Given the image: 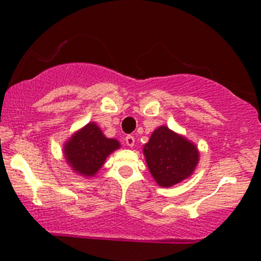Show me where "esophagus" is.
I'll use <instances>...</instances> for the list:
<instances>
[{"label":"esophagus","mask_w":261,"mask_h":261,"mask_svg":"<svg viewBox=\"0 0 261 261\" xmlns=\"http://www.w3.org/2000/svg\"><path fill=\"white\" fill-rule=\"evenodd\" d=\"M125 142H126V145L128 146V147H133V146L135 145V137L133 136V135H127L126 139H125Z\"/></svg>","instance_id":"obj_1"}]
</instances>
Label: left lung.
Listing matches in <instances>:
<instances>
[{
  "mask_svg": "<svg viewBox=\"0 0 261 261\" xmlns=\"http://www.w3.org/2000/svg\"><path fill=\"white\" fill-rule=\"evenodd\" d=\"M143 154L154 180L164 188L191 175L199 161L196 146L167 126L158 127L152 134Z\"/></svg>",
  "mask_w": 261,
  "mask_h": 261,
  "instance_id": "8db88e82",
  "label": "left lung"
}]
</instances>
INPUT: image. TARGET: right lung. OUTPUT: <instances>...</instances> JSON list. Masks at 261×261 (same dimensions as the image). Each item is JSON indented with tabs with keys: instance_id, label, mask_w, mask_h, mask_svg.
I'll return each instance as SVG.
<instances>
[{
	"instance_id": "add662e5",
	"label": "right lung",
	"mask_w": 261,
	"mask_h": 261,
	"mask_svg": "<svg viewBox=\"0 0 261 261\" xmlns=\"http://www.w3.org/2000/svg\"><path fill=\"white\" fill-rule=\"evenodd\" d=\"M119 147L120 143L118 141L107 139L100 128L91 122L66 142L64 151L66 160L74 172L92 176L103 166L108 155Z\"/></svg>"
}]
</instances>
